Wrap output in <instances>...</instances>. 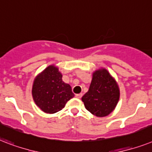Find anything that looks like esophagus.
<instances>
[{
  "label": "esophagus",
  "instance_id": "34e87169",
  "mask_svg": "<svg viewBox=\"0 0 152 152\" xmlns=\"http://www.w3.org/2000/svg\"><path fill=\"white\" fill-rule=\"evenodd\" d=\"M75 96L77 97V98H82V93H78V94H76V95H75Z\"/></svg>",
  "mask_w": 152,
  "mask_h": 152
}]
</instances>
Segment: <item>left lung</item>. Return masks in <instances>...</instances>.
Here are the masks:
<instances>
[{
  "mask_svg": "<svg viewBox=\"0 0 152 152\" xmlns=\"http://www.w3.org/2000/svg\"><path fill=\"white\" fill-rule=\"evenodd\" d=\"M120 96L115 78L104 68L94 71L88 91L82 96L86 108L97 117H105L112 112Z\"/></svg>",
  "mask_w": 152,
  "mask_h": 152,
  "instance_id": "obj_1",
  "label": "left lung"
}]
</instances>
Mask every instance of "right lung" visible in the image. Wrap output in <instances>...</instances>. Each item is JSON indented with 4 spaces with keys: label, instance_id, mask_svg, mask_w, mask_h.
I'll return each mask as SVG.
<instances>
[{
    "label": "right lung",
    "instance_id": "right-lung-1",
    "mask_svg": "<svg viewBox=\"0 0 152 152\" xmlns=\"http://www.w3.org/2000/svg\"><path fill=\"white\" fill-rule=\"evenodd\" d=\"M63 75L54 65L37 75L32 88L33 99L42 111L54 114L64 108L66 102L75 96L69 84L62 80Z\"/></svg>",
    "mask_w": 152,
    "mask_h": 152
}]
</instances>
